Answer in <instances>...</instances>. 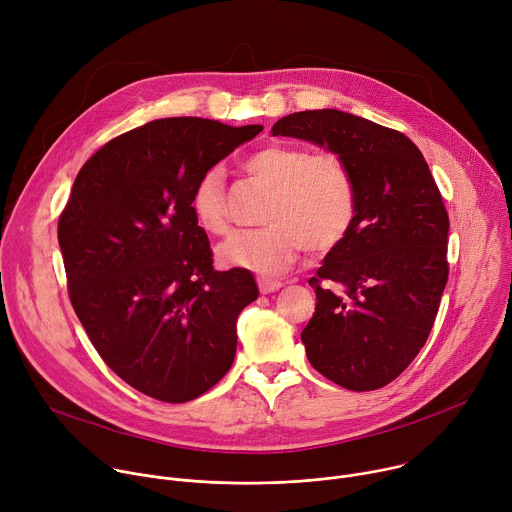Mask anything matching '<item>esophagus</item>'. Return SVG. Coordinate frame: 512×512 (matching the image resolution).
Wrapping results in <instances>:
<instances>
[{
	"mask_svg": "<svg viewBox=\"0 0 512 512\" xmlns=\"http://www.w3.org/2000/svg\"><path fill=\"white\" fill-rule=\"evenodd\" d=\"M257 283H259V291H261V294H271V291H277V289L283 287L281 281L269 279V277H259Z\"/></svg>",
	"mask_w": 512,
	"mask_h": 512,
	"instance_id": "esophagus-1",
	"label": "esophagus"
}]
</instances>
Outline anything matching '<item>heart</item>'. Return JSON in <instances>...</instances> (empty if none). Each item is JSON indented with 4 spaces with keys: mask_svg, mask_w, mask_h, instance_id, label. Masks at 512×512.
I'll return each mask as SVG.
<instances>
[{
    "mask_svg": "<svg viewBox=\"0 0 512 512\" xmlns=\"http://www.w3.org/2000/svg\"><path fill=\"white\" fill-rule=\"evenodd\" d=\"M243 168L271 188L261 229L241 231L216 249L223 267L257 273H279L298 257L304 243L310 251L334 249L350 231L356 214L354 182L334 154H310L300 145L269 143L251 152ZM196 225L210 235H225L229 218L221 172H204L190 194Z\"/></svg>",
    "mask_w": 512,
    "mask_h": 512,
    "instance_id": "heart-1",
    "label": "heart"
}]
</instances>
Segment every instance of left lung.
<instances>
[{"label":"left lung","instance_id":"8db88e82","mask_svg":"<svg viewBox=\"0 0 512 512\" xmlns=\"http://www.w3.org/2000/svg\"><path fill=\"white\" fill-rule=\"evenodd\" d=\"M271 133L320 145L352 176L354 223L310 279L318 304L302 342L312 367L332 383L381 389L423 348L448 283L442 194L407 135L364 117L300 111L281 117Z\"/></svg>","mask_w":512,"mask_h":512}]
</instances>
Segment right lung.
I'll return each mask as SVG.
<instances>
[{"label":"right lung","mask_w":512,"mask_h":512,"mask_svg":"<svg viewBox=\"0 0 512 512\" xmlns=\"http://www.w3.org/2000/svg\"><path fill=\"white\" fill-rule=\"evenodd\" d=\"M263 127L168 117L131 129L81 168L58 221L68 296L107 367L139 393L186 403L221 381L249 269L216 271L190 212L204 172Z\"/></svg>","instance_id":"obj_1"}]
</instances>
